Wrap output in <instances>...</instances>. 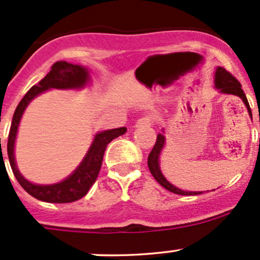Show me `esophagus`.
I'll return each instance as SVG.
<instances>
[{
    "instance_id": "1",
    "label": "esophagus",
    "mask_w": 260,
    "mask_h": 260,
    "mask_svg": "<svg viewBox=\"0 0 260 260\" xmlns=\"http://www.w3.org/2000/svg\"><path fill=\"white\" fill-rule=\"evenodd\" d=\"M152 125V119L150 117H141L138 121L135 122V127H144V126H151Z\"/></svg>"
}]
</instances>
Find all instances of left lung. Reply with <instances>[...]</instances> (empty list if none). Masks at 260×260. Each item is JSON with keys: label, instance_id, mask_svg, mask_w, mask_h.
Masks as SVG:
<instances>
[{"label": "left lung", "instance_id": "obj_1", "mask_svg": "<svg viewBox=\"0 0 260 260\" xmlns=\"http://www.w3.org/2000/svg\"><path fill=\"white\" fill-rule=\"evenodd\" d=\"M214 84H215V87L218 89L220 92L223 93H230V95H237L239 96L240 99L243 100V103L245 104L247 106L248 112L251 116V110L249 103H248V99L245 96L244 91L242 89V85L240 82L233 76L230 72H228L224 68H216L215 71V80H214ZM165 145V138L162 134H159L156 138V143H155L154 148H152L151 151H150L149 157H148V167L151 175L154 176L155 180L160 184L161 186H164L165 189L169 190V191L174 192V194H179V195H199L202 194L203 191H185V190H181L176 186H174L173 184H170L169 181L167 180L164 175H162L161 170H160V164H159V159H160V154H161L162 148Z\"/></svg>", "mask_w": 260, "mask_h": 260}]
</instances>
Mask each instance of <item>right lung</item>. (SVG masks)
Returning a JSON list of instances; mask_svg holds the SVG:
<instances>
[{
  "label": "right lung",
  "instance_id": "1",
  "mask_svg": "<svg viewBox=\"0 0 260 260\" xmlns=\"http://www.w3.org/2000/svg\"><path fill=\"white\" fill-rule=\"evenodd\" d=\"M90 80L89 70L81 65H74L66 61H57L51 66V70L41 81L37 85L32 86L27 91L22 100L16 108L15 114L12 117V124L9 134V141H7V154L11 169L13 171V175L16 176L20 185L22 186L28 194L32 195L36 199L42 200L47 203H72L81 199L82 197L87 194L92 184L98 179L99 171L103 164V157L105 154V150L108 144L114 140L115 138H119L120 135L126 133V127H117L106 131L98 133L93 138L86 156L81 161V164L77 167V169L71 174L65 180L60 181L57 184H51V185H39V184L30 183L22 176L16 167L15 161V141L17 135L18 125L22 117L23 111L27 108L32 99L37 95L42 93L44 91L50 89H60V90H72V89H82L87 85Z\"/></svg>",
  "mask_w": 260,
  "mask_h": 260
}]
</instances>
